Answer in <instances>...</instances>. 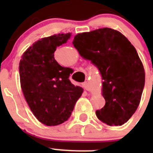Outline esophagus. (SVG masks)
<instances>
[{"label": "esophagus", "instance_id": "esophagus-1", "mask_svg": "<svg viewBox=\"0 0 153 153\" xmlns=\"http://www.w3.org/2000/svg\"><path fill=\"white\" fill-rule=\"evenodd\" d=\"M82 86H83V87L85 89V90H90V86H89V83H87L86 81V82H84V83H82Z\"/></svg>", "mask_w": 153, "mask_h": 153}]
</instances>
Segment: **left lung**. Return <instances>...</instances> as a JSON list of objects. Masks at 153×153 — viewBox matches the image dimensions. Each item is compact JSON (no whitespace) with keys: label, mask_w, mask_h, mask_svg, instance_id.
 <instances>
[{"label":"left lung","mask_w":153,"mask_h":153,"mask_svg":"<svg viewBox=\"0 0 153 153\" xmlns=\"http://www.w3.org/2000/svg\"><path fill=\"white\" fill-rule=\"evenodd\" d=\"M73 45L99 70L106 103L96 111L109 126H122L134 114L145 85V70L136 48L120 31L104 27L78 33Z\"/></svg>","instance_id":"obj_1"}]
</instances>
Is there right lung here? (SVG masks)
<instances>
[{
  "mask_svg": "<svg viewBox=\"0 0 153 153\" xmlns=\"http://www.w3.org/2000/svg\"><path fill=\"white\" fill-rule=\"evenodd\" d=\"M71 33H59L34 42L23 53L19 65L23 93L30 109L46 126H57L71 116L83 89L69 79L72 70L54 59L56 47L66 44Z\"/></svg>",
  "mask_w": 153,
  "mask_h": 153,
  "instance_id": "1",
  "label": "right lung"
}]
</instances>
